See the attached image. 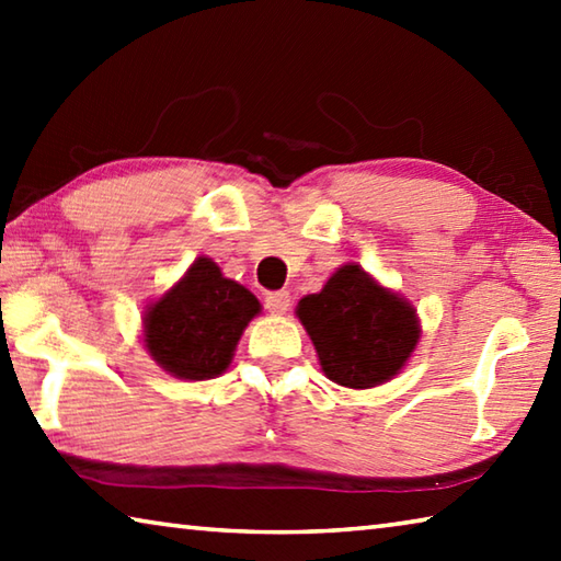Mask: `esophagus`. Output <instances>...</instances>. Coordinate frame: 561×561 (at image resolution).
<instances>
[{"label":"esophagus","mask_w":561,"mask_h":561,"mask_svg":"<svg viewBox=\"0 0 561 561\" xmlns=\"http://www.w3.org/2000/svg\"><path fill=\"white\" fill-rule=\"evenodd\" d=\"M289 291H270L267 297H264V307H267L272 314H284V311L289 309Z\"/></svg>","instance_id":"obj_1"}]
</instances>
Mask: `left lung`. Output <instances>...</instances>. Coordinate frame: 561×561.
<instances>
[{"label": "left lung", "instance_id": "left-lung-1", "mask_svg": "<svg viewBox=\"0 0 561 561\" xmlns=\"http://www.w3.org/2000/svg\"><path fill=\"white\" fill-rule=\"evenodd\" d=\"M297 317L321 371L346 388H374L401 371L421 339L415 309L358 264H344L324 289L304 297Z\"/></svg>", "mask_w": 561, "mask_h": 561}]
</instances>
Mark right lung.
<instances>
[{"label":"right lung","instance_id":"right-lung-1","mask_svg":"<svg viewBox=\"0 0 561 561\" xmlns=\"http://www.w3.org/2000/svg\"><path fill=\"white\" fill-rule=\"evenodd\" d=\"M262 311L257 297L197 257L185 277L144 314V341L160 368L185 381L227 371L247 324Z\"/></svg>","mask_w":561,"mask_h":561}]
</instances>
